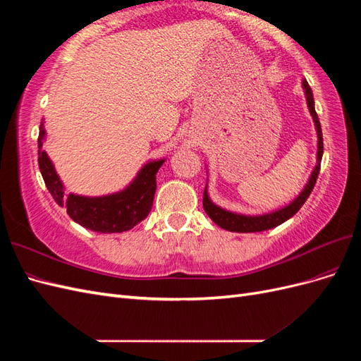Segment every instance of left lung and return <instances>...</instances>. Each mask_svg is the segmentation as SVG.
I'll return each mask as SVG.
<instances>
[{"label":"left lung","mask_w":361,"mask_h":361,"mask_svg":"<svg viewBox=\"0 0 361 361\" xmlns=\"http://www.w3.org/2000/svg\"><path fill=\"white\" fill-rule=\"evenodd\" d=\"M302 87H304V93L305 97H307V105L310 114L313 117V122L316 126V130H318V164L312 173L309 183L305 185V188L302 190V192L295 199L292 203H289L288 206L281 207V209L271 212V214H265V215H257V216H248V215H239V214H233L228 212L226 209H221L220 206H216L211 202L209 195H207V191L204 188L203 192V207L204 212L209 215L211 220L218 224L220 227L226 228L228 232H239V233H251V232H264L268 231V228L277 227L279 224L285 223L286 220H289L290 216H293L297 214L301 206L304 204V202L309 199V195L314 187L316 179H318V174L321 170V159H322V154H324V140H322V129H321V123L318 114H316L314 110V101H313V93L307 81H302Z\"/></svg>","instance_id":"obj_1"}]
</instances>
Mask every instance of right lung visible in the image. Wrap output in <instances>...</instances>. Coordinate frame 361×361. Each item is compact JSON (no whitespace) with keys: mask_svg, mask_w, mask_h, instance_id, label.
<instances>
[{"mask_svg":"<svg viewBox=\"0 0 361 361\" xmlns=\"http://www.w3.org/2000/svg\"><path fill=\"white\" fill-rule=\"evenodd\" d=\"M43 138H45V128L42 123L37 138V161L42 178L52 199L66 209L75 223L93 232L120 233L133 228L149 215L157 191V173L164 159L146 164L140 170L135 180L120 192L104 195V197H82L75 194H69L66 197L56 169L47 152L42 149Z\"/></svg>","mask_w":361,"mask_h":361,"instance_id":"obj_1","label":"right lung"}]
</instances>
